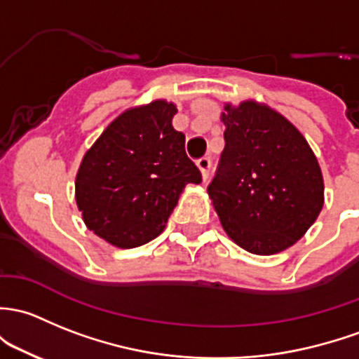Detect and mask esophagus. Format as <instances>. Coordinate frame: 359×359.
<instances>
[{
    "label": "esophagus",
    "instance_id": "34e87169",
    "mask_svg": "<svg viewBox=\"0 0 359 359\" xmlns=\"http://www.w3.org/2000/svg\"><path fill=\"white\" fill-rule=\"evenodd\" d=\"M198 167L201 170V175H203V180H208L210 179V168H211V160L210 158H201V160H198Z\"/></svg>",
    "mask_w": 359,
    "mask_h": 359
}]
</instances>
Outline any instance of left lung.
<instances>
[{
	"label": "left lung",
	"instance_id": "obj_1",
	"mask_svg": "<svg viewBox=\"0 0 359 359\" xmlns=\"http://www.w3.org/2000/svg\"><path fill=\"white\" fill-rule=\"evenodd\" d=\"M225 148L208 194L230 239L252 255L296 244L323 206V177L306 139L256 101L225 104Z\"/></svg>",
	"mask_w": 359,
	"mask_h": 359
}]
</instances>
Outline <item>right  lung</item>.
<instances>
[{"mask_svg":"<svg viewBox=\"0 0 359 359\" xmlns=\"http://www.w3.org/2000/svg\"><path fill=\"white\" fill-rule=\"evenodd\" d=\"M177 107L156 100L116 116L82 158L75 201L84 224L111 246L130 249L163 232L187 184L201 172L175 130Z\"/></svg>","mask_w":359,"mask_h":359,"instance_id":"add662e5","label":"right lung"}]
</instances>
